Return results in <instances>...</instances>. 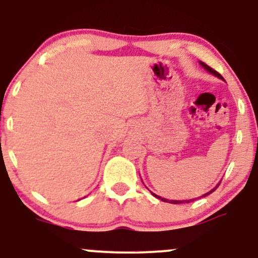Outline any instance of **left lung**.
<instances>
[{"label":"left lung","instance_id":"left-lung-1","mask_svg":"<svg viewBox=\"0 0 258 258\" xmlns=\"http://www.w3.org/2000/svg\"><path fill=\"white\" fill-rule=\"evenodd\" d=\"M200 64H202V67H203V68H205V69H207L208 72L210 73V74L215 75V77H218L219 79H222V80H224V78H222L221 75L219 74L218 72H216V70H214L213 68H210V67H209V65H207V64H205V63H203V61H200ZM219 185H220V183H219L218 185L215 186V188H214V189H211V190L209 191V193L204 194V195H202V197H207V195L211 194V193H213L214 190H215L216 188H218ZM152 195H153V197H156V198H158V199H161L162 202H164V203H170V204H181V203H189V202H194V200H195V199H190V200H168V199H164V198H161V197H158V195H157V194H154V193H152Z\"/></svg>","mask_w":258,"mask_h":258}]
</instances>
